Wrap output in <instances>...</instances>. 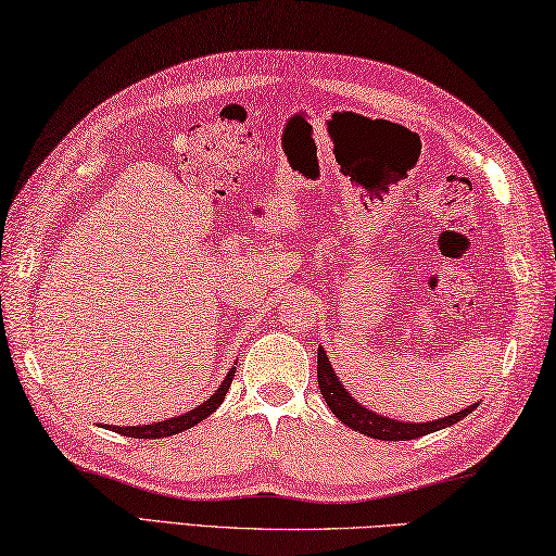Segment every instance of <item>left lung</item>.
<instances>
[{"label":"left lung","mask_w":556,"mask_h":556,"mask_svg":"<svg viewBox=\"0 0 556 556\" xmlns=\"http://www.w3.org/2000/svg\"><path fill=\"white\" fill-rule=\"evenodd\" d=\"M318 387H320L323 399L328 403V408L336 413L338 420L345 422L348 428L362 432V435L375 438V440H389V442L416 440V438L428 435V432L454 426V422H459L464 416H469V413L477 408V403H473L469 408L452 413V416L432 420V422H399V420L377 416V413L362 408L359 403L352 399L345 389H342V383L338 381L336 371H332L323 348H318Z\"/></svg>","instance_id":"8db88e82"}]
</instances>
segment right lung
I'll return each instance as SVG.
<instances>
[{
	"label": "right lung",
	"mask_w": 556,
	"mask_h": 556,
	"mask_svg": "<svg viewBox=\"0 0 556 556\" xmlns=\"http://www.w3.org/2000/svg\"><path fill=\"white\" fill-rule=\"evenodd\" d=\"M236 371L230 369V375L224 379V383H220V389L211 396L206 403H201L199 408L185 413V416H177L173 420H163V422H153V426H130V428H111L114 432H118V435H126V438H138V440H155V438H169V435H177V432L187 430V428H194L197 422L204 420L206 416H211L218 406L220 401L226 399V391L230 387V381H233Z\"/></svg>",
	"instance_id": "1"
}]
</instances>
